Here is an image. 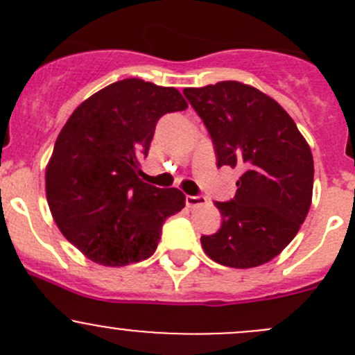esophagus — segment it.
<instances>
[{
    "label": "esophagus",
    "instance_id": "esophagus-1",
    "mask_svg": "<svg viewBox=\"0 0 355 355\" xmlns=\"http://www.w3.org/2000/svg\"><path fill=\"white\" fill-rule=\"evenodd\" d=\"M207 199L204 196H185V204L187 207H196V206H202L206 204Z\"/></svg>",
    "mask_w": 355,
    "mask_h": 355
}]
</instances>
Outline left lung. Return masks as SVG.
<instances>
[{
	"instance_id": "left-lung-1",
	"label": "left lung",
	"mask_w": 355,
	"mask_h": 355,
	"mask_svg": "<svg viewBox=\"0 0 355 355\" xmlns=\"http://www.w3.org/2000/svg\"><path fill=\"white\" fill-rule=\"evenodd\" d=\"M184 96L209 132L216 166L242 170L235 198L214 202L223 221L200 237L204 252L230 268L268 263L309 211L314 163L306 139L275 99L241 82L187 87Z\"/></svg>"
}]
</instances>
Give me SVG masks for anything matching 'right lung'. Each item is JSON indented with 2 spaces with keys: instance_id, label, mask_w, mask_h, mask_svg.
I'll return each instance as SVG.
<instances>
[{
  "instance_id": "right-lung-1",
  "label": "right lung",
  "mask_w": 355,
  "mask_h": 355,
  "mask_svg": "<svg viewBox=\"0 0 355 355\" xmlns=\"http://www.w3.org/2000/svg\"><path fill=\"white\" fill-rule=\"evenodd\" d=\"M185 108L177 89L125 78L68 118L46 170V198L67 241L91 261L127 266L148 259L166 218L185 206L178 189L137 177L157 120Z\"/></svg>"
}]
</instances>
